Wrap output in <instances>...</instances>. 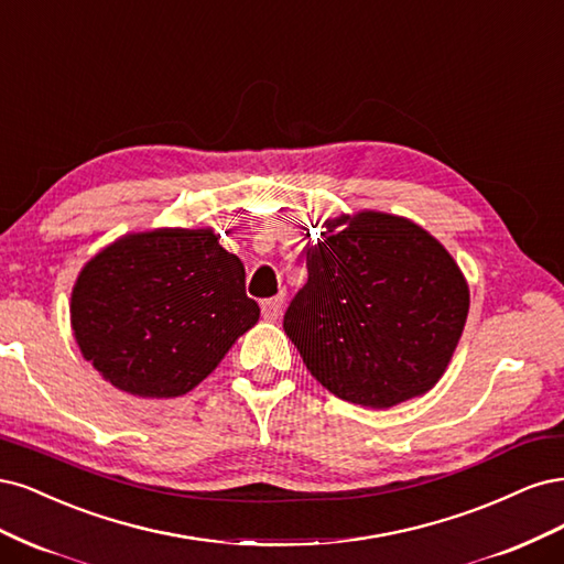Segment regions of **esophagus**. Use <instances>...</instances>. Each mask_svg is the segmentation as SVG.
<instances>
[{
    "label": "esophagus",
    "instance_id": "1",
    "mask_svg": "<svg viewBox=\"0 0 564 564\" xmlns=\"http://www.w3.org/2000/svg\"><path fill=\"white\" fill-rule=\"evenodd\" d=\"M283 312V297H269L262 302V318L264 321H276Z\"/></svg>",
    "mask_w": 564,
    "mask_h": 564
}]
</instances>
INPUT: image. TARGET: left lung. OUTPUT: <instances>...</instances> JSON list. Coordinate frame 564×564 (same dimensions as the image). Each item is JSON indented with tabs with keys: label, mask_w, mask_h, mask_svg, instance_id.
<instances>
[{
	"label": "left lung",
	"mask_w": 564,
	"mask_h": 564,
	"mask_svg": "<svg viewBox=\"0 0 564 564\" xmlns=\"http://www.w3.org/2000/svg\"><path fill=\"white\" fill-rule=\"evenodd\" d=\"M306 271L283 330L325 389L381 410L443 377L468 316V285L429 231L387 213L341 215L306 248Z\"/></svg>",
	"instance_id": "1"
}]
</instances>
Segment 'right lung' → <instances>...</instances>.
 I'll list each match as a JSON object with an SVG mask.
<instances>
[{
  "instance_id": "obj_1",
  "label": "right lung",
  "mask_w": 564,
  "mask_h": 564,
  "mask_svg": "<svg viewBox=\"0 0 564 564\" xmlns=\"http://www.w3.org/2000/svg\"><path fill=\"white\" fill-rule=\"evenodd\" d=\"M213 229L129 234L90 260L72 290V330L117 389L173 398L194 389L260 318L241 260Z\"/></svg>"
}]
</instances>
